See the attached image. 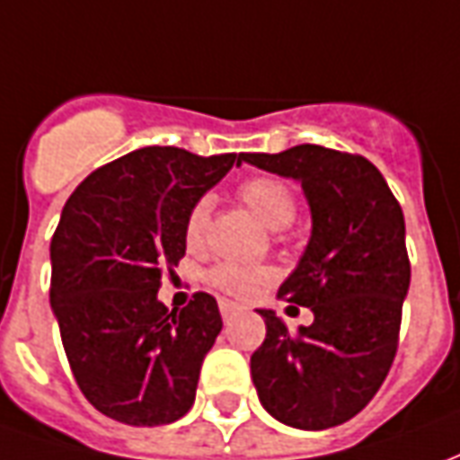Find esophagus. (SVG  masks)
I'll list each match as a JSON object with an SVG mask.
<instances>
[{"label":"esophagus","mask_w":460,"mask_h":460,"mask_svg":"<svg viewBox=\"0 0 460 460\" xmlns=\"http://www.w3.org/2000/svg\"><path fill=\"white\" fill-rule=\"evenodd\" d=\"M219 310H221V318L224 320H231L236 313L241 310V305H236L234 300H226V298H221L219 300Z\"/></svg>","instance_id":"34e87169"}]
</instances>
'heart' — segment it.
Listing matches in <instances>:
<instances>
[{
	"mask_svg": "<svg viewBox=\"0 0 460 460\" xmlns=\"http://www.w3.org/2000/svg\"><path fill=\"white\" fill-rule=\"evenodd\" d=\"M239 197L249 204L253 214L270 229H283L296 219L298 199L288 181L276 174H253L249 180L241 181ZM211 201L209 197H199L194 201L184 217V241L190 246H199L207 236L209 226ZM273 279V270L266 266H246V263H234V261H221L207 270L209 286L224 290L229 296H251L253 290L261 288L263 283Z\"/></svg>",
	"mask_w": 460,
	"mask_h": 460,
	"instance_id": "1",
	"label": "heart"
}]
</instances>
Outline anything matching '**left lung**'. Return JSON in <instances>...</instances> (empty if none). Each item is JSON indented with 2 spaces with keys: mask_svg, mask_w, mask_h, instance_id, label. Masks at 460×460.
Wrapping results in <instances>:
<instances>
[{
  "mask_svg": "<svg viewBox=\"0 0 460 460\" xmlns=\"http://www.w3.org/2000/svg\"><path fill=\"white\" fill-rule=\"evenodd\" d=\"M239 157L300 180L313 211L308 249L279 298L310 308L315 320L288 330L259 310L266 340L251 355V376L261 404L305 431L345 424L376 394L399 347L411 279L402 207L362 155L296 145Z\"/></svg>",
  "mask_w": 460,
  "mask_h": 460,
  "instance_id": "left-lung-1",
  "label": "left lung"
}]
</instances>
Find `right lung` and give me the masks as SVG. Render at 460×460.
<instances>
[{"instance_id":"1","label":"right lung","mask_w":460,"mask_h":460,"mask_svg":"<svg viewBox=\"0 0 460 460\" xmlns=\"http://www.w3.org/2000/svg\"><path fill=\"white\" fill-rule=\"evenodd\" d=\"M234 162V152L142 147L91 172L66 201L51 239V305L75 385L115 421L172 424L194 404L219 305L199 290L170 310L157 290L187 251V211Z\"/></svg>"}]
</instances>
